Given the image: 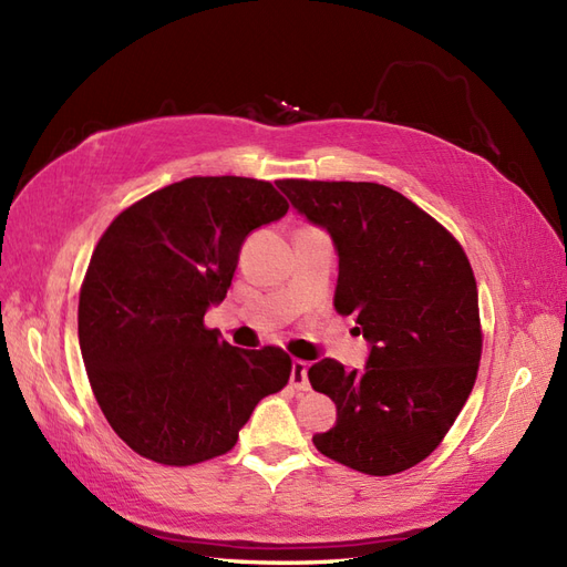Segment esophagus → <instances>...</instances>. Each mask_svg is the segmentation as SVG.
Instances as JSON below:
<instances>
[{"label":"esophagus","instance_id":"34e87169","mask_svg":"<svg viewBox=\"0 0 567 567\" xmlns=\"http://www.w3.org/2000/svg\"><path fill=\"white\" fill-rule=\"evenodd\" d=\"M290 385L298 392L310 390V381H307V362H302V359H296L293 369H290Z\"/></svg>","mask_w":567,"mask_h":567}]
</instances>
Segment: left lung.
<instances>
[{
    "instance_id": "left-lung-1",
    "label": "left lung",
    "mask_w": 567,
    "mask_h": 567,
    "mask_svg": "<svg viewBox=\"0 0 567 567\" xmlns=\"http://www.w3.org/2000/svg\"><path fill=\"white\" fill-rule=\"evenodd\" d=\"M338 250L336 312L371 342L362 371L321 359L307 375L338 421L315 447L367 475H394L450 433L483 354L477 284L456 238L416 203L373 182L281 179Z\"/></svg>"
}]
</instances>
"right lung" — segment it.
Listing matches in <instances>:
<instances>
[{
  "instance_id": "add662e5",
  "label": "right lung",
  "mask_w": 567,
  "mask_h": 567,
  "mask_svg": "<svg viewBox=\"0 0 567 567\" xmlns=\"http://www.w3.org/2000/svg\"><path fill=\"white\" fill-rule=\"evenodd\" d=\"M288 213L269 182L188 177L120 213L84 274L78 338L94 398L130 450L163 466L227 454L293 362L231 348L203 317L227 298L246 236Z\"/></svg>"
}]
</instances>
